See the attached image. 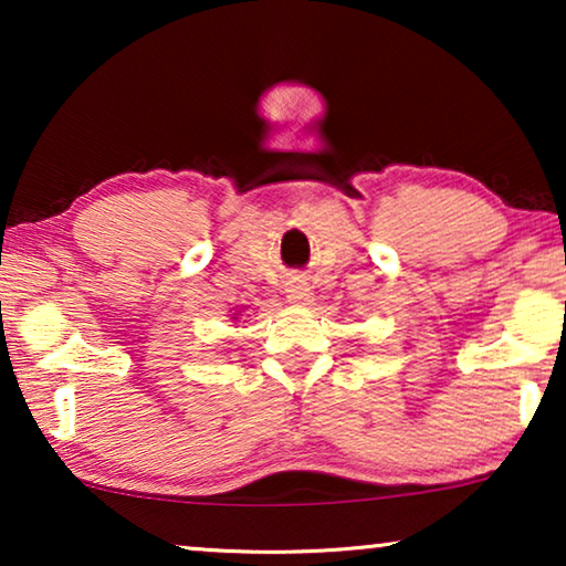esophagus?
I'll return each instance as SVG.
<instances>
[{
    "label": "esophagus",
    "instance_id": "34e87169",
    "mask_svg": "<svg viewBox=\"0 0 566 566\" xmlns=\"http://www.w3.org/2000/svg\"><path fill=\"white\" fill-rule=\"evenodd\" d=\"M285 293H289L291 304H298V306L312 304V289H308L304 277H291V281L285 283Z\"/></svg>",
    "mask_w": 566,
    "mask_h": 566
}]
</instances>
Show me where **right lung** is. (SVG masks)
<instances>
[{
  "instance_id": "add662e5",
  "label": "right lung",
  "mask_w": 566,
  "mask_h": 566,
  "mask_svg": "<svg viewBox=\"0 0 566 566\" xmlns=\"http://www.w3.org/2000/svg\"><path fill=\"white\" fill-rule=\"evenodd\" d=\"M234 319H237V316H234Z\"/></svg>"
}]
</instances>
